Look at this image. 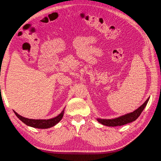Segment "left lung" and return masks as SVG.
Segmentation results:
<instances>
[{
	"mask_svg": "<svg viewBox=\"0 0 161 161\" xmlns=\"http://www.w3.org/2000/svg\"><path fill=\"white\" fill-rule=\"evenodd\" d=\"M148 100H149V98L147 99L139 108H137L136 110L132 112V113L125 114L123 116L117 117V118H115V119H97V121L99 122V123L104 125L109 126V127L121 126V125H126L127 123H130V122L136 120L137 117L140 115V114H141L142 112L143 111L145 106L147 105V102H148Z\"/></svg>",
	"mask_w": 161,
	"mask_h": 161,
	"instance_id": "8db88e82",
	"label": "left lung"
}]
</instances>
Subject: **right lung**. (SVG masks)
I'll use <instances>...</instances> for the list:
<instances>
[{
	"mask_svg": "<svg viewBox=\"0 0 161 161\" xmlns=\"http://www.w3.org/2000/svg\"><path fill=\"white\" fill-rule=\"evenodd\" d=\"M16 115L17 116L18 118L25 123L26 125H29L31 127H35V128H39V129H46V128H49L54 126L55 125H57L61 119H62L64 115V110L62 113L60 114H58L57 117H54L53 119H28L25 117H22L19 115V114H17L16 112H14Z\"/></svg>",
	"mask_w": 161,
	"mask_h": 161,
	"instance_id": "obj_1",
	"label": "right lung"
}]
</instances>
